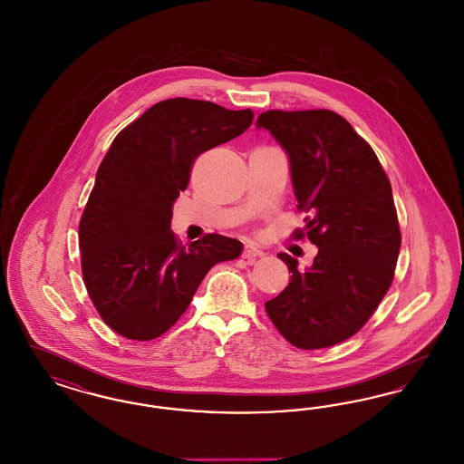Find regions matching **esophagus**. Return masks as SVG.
Instances as JSON below:
<instances>
[{
	"mask_svg": "<svg viewBox=\"0 0 464 464\" xmlns=\"http://www.w3.org/2000/svg\"><path fill=\"white\" fill-rule=\"evenodd\" d=\"M260 256H264V252L257 248V246H254V245H246L245 246V250H243V254H241V257L243 259H256V257H260Z\"/></svg>",
	"mask_w": 464,
	"mask_h": 464,
	"instance_id": "esophagus-1",
	"label": "esophagus"
}]
</instances>
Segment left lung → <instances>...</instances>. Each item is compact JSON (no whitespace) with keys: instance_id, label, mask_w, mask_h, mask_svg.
Instances as JSON below:
<instances>
[{"instance_id":"left-lung-1","label":"left lung","mask_w":464,"mask_h":464,"mask_svg":"<svg viewBox=\"0 0 464 464\" xmlns=\"http://www.w3.org/2000/svg\"><path fill=\"white\" fill-rule=\"evenodd\" d=\"M257 128L288 153L297 210L317 246L305 273L278 254L292 276L266 313L304 351L336 345L357 334L389 292L401 250V227L389 178L370 145L332 111H267Z\"/></svg>"}]
</instances>
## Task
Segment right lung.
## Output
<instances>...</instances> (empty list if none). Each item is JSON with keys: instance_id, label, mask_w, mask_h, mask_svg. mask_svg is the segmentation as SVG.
Segmentation results:
<instances>
[{"instance_id": "obj_1", "label": "right lung", "mask_w": 464, "mask_h": 464, "mask_svg": "<svg viewBox=\"0 0 464 464\" xmlns=\"http://www.w3.org/2000/svg\"><path fill=\"white\" fill-rule=\"evenodd\" d=\"M254 111L170 98L111 141L79 223L88 295L115 334L153 340L183 315L212 266L237 259L241 241L205 235L181 246L169 229L193 162L250 128Z\"/></svg>"}]
</instances>
